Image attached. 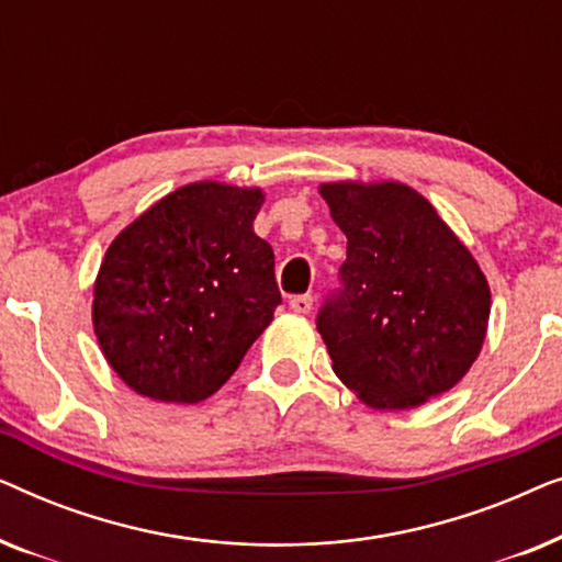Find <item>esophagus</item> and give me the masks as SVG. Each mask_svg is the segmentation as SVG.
<instances>
[{"instance_id": "34e87169", "label": "esophagus", "mask_w": 562, "mask_h": 562, "mask_svg": "<svg viewBox=\"0 0 562 562\" xmlns=\"http://www.w3.org/2000/svg\"><path fill=\"white\" fill-rule=\"evenodd\" d=\"M291 310H294L296 314H310L312 306H314V299L312 294H299V296H291L289 302Z\"/></svg>"}]
</instances>
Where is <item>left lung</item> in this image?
Masks as SVG:
<instances>
[{"instance_id": "8db88e82", "label": "left lung", "mask_w": 562, "mask_h": 562, "mask_svg": "<svg viewBox=\"0 0 562 562\" xmlns=\"http://www.w3.org/2000/svg\"><path fill=\"white\" fill-rule=\"evenodd\" d=\"M319 194L348 237L340 289L317 314L337 379L373 409H412L450 391L488 327L475 258L404 183H322Z\"/></svg>"}]
</instances>
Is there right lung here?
I'll list each match as a JSON object with an SVG mask.
<instances>
[{"label": "right lung", "mask_w": 562, "mask_h": 562, "mask_svg": "<svg viewBox=\"0 0 562 562\" xmlns=\"http://www.w3.org/2000/svg\"><path fill=\"white\" fill-rule=\"evenodd\" d=\"M260 189L199 181L122 229L94 283L97 340L140 396L196 404L237 371L281 304Z\"/></svg>", "instance_id": "1"}]
</instances>
